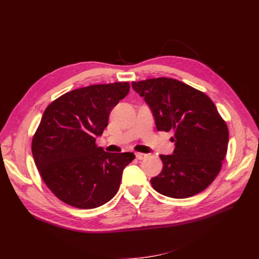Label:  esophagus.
Wrapping results in <instances>:
<instances>
[{"mask_svg": "<svg viewBox=\"0 0 259 259\" xmlns=\"http://www.w3.org/2000/svg\"><path fill=\"white\" fill-rule=\"evenodd\" d=\"M136 157L138 160H144V159H146L148 157V155H146V153H142V152H137Z\"/></svg>", "mask_w": 259, "mask_h": 259, "instance_id": "obj_1", "label": "esophagus"}]
</instances>
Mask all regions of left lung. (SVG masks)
Listing matches in <instances>:
<instances>
[{
    "instance_id": "obj_1",
    "label": "left lung",
    "mask_w": 259,
    "mask_h": 259,
    "mask_svg": "<svg viewBox=\"0 0 259 259\" xmlns=\"http://www.w3.org/2000/svg\"><path fill=\"white\" fill-rule=\"evenodd\" d=\"M133 88L149 104L157 130L174 131L175 151L160 155L163 167L150 180L153 189L179 199L205 190L221 171L229 138L211 99L171 78L134 81Z\"/></svg>"
}]
</instances>
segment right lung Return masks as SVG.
Here are the masks:
<instances>
[{"instance_id":"right-lung-1","label":"right lung","mask_w":259,"mask_h":259,"mask_svg":"<svg viewBox=\"0 0 259 259\" xmlns=\"http://www.w3.org/2000/svg\"><path fill=\"white\" fill-rule=\"evenodd\" d=\"M129 90V82L93 84L64 93L47 107L32 138V155L41 178L61 201L91 209L117 194L135 155L103 151L96 138Z\"/></svg>"}]
</instances>
